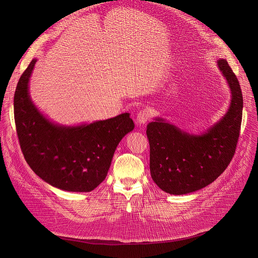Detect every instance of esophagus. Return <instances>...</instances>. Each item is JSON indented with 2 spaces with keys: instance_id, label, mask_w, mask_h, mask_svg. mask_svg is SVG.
Here are the masks:
<instances>
[{
  "instance_id": "esophagus-1",
  "label": "esophagus",
  "mask_w": 258,
  "mask_h": 258,
  "mask_svg": "<svg viewBox=\"0 0 258 258\" xmlns=\"http://www.w3.org/2000/svg\"><path fill=\"white\" fill-rule=\"evenodd\" d=\"M152 116H153V111H152L151 107H145V108H143V110H141V111L137 114V118H136L137 123L140 124V125L146 123V122L152 118Z\"/></svg>"
}]
</instances>
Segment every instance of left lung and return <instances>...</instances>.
I'll return each instance as SVG.
<instances>
[{"label": "left lung", "mask_w": 258, "mask_h": 258, "mask_svg": "<svg viewBox=\"0 0 258 258\" xmlns=\"http://www.w3.org/2000/svg\"><path fill=\"white\" fill-rule=\"evenodd\" d=\"M216 62L231 91L228 111L218 122L201 135L186 133L163 118H156L146 126L152 178L169 195H186L206 187L220 177L234 156L242 94L228 61L221 58Z\"/></svg>", "instance_id": "obj_1"}]
</instances>
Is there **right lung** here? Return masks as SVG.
<instances>
[{"label": "right lung", "instance_id": "right-lung-1", "mask_svg": "<svg viewBox=\"0 0 258 258\" xmlns=\"http://www.w3.org/2000/svg\"><path fill=\"white\" fill-rule=\"evenodd\" d=\"M36 59L22 74L15 93V121L24 158L38 177L61 190L89 192L106 177L116 147L135 127L128 113L89 124L50 121L30 98Z\"/></svg>", "mask_w": 258, "mask_h": 258}]
</instances>
